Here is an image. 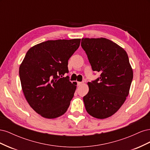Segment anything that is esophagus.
<instances>
[{
  "label": "esophagus",
  "mask_w": 150,
  "mask_h": 150,
  "mask_svg": "<svg viewBox=\"0 0 150 150\" xmlns=\"http://www.w3.org/2000/svg\"><path fill=\"white\" fill-rule=\"evenodd\" d=\"M83 83H84V82H78V85L80 86V85H81V84H83Z\"/></svg>",
  "instance_id": "34e87169"
}]
</instances>
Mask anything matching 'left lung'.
<instances>
[{
  "instance_id": "obj_1",
  "label": "left lung",
  "mask_w": 150,
  "mask_h": 150,
  "mask_svg": "<svg viewBox=\"0 0 150 150\" xmlns=\"http://www.w3.org/2000/svg\"><path fill=\"white\" fill-rule=\"evenodd\" d=\"M81 46L93 71L100 77L88 83L89 92L83 97L86 110L96 118L115 114L128 96L133 69L124 49L106 38H83Z\"/></svg>"
}]
</instances>
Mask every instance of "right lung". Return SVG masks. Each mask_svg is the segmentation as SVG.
<instances>
[{"mask_svg":"<svg viewBox=\"0 0 150 150\" xmlns=\"http://www.w3.org/2000/svg\"><path fill=\"white\" fill-rule=\"evenodd\" d=\"M80 39L47 40L32 47L19 67L22 89L27 101L41 116L53 119L67 110L76 89L68 73V60Z\"/></svg>","mask_w":150,"mask_h":150,"instance_id":"add662e5","label":"right lung"}]
</instances>
